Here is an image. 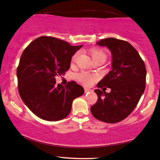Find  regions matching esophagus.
I'll return each mask as SVG.
<instances>
[{"label":"esophagus","instance_id":"esophagus-1","mask_svg":"<svg viewBox=\"0 0 160 160\" xmlns=\"http://www.w3.org/2000/svg\"><path fill=\"white\" fill-rule=\"evenodd\" d=\"M90 89H88V88H85V89H84V92H85V93H87V92H90Z\"/></svg>","mask_w":160,"mask_h":160}]
</instances>
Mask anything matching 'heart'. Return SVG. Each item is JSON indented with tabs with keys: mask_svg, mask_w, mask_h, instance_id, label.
Returning <instances> with one entry per match:
<instances>
[{
	"mask_svg": "<svg viewBox=\"0 0 160 160\" xmlns=\"http://www.w3.org/2000/svg\"><path fill=\"white\" fill-rule=\"evenodd\" d=\"M90 55H91L92 59L96 60V59L98 58H103L105 60L106 59V53L104 50H101V49L98 48H92L90 50ZM77 56H78V53H75V54L72 57V62L73 63L76 62ZM96 77L88 73V72H80L77 75V78H78V81H80L82 83H83L85 85H90V84L92 83V82L95 79Z\"/></svg>",
	"mask_w": 160,
	"mask_h": 160,
	"instance_id": "obj_1",
	"label": "heart"
}]
</instances>
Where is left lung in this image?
Returning <instances> with one entry per match:
<instances>
[{
  "instance_id": "left-lung-1",
  "label": "left lung",
  "mask_w": 160,
  "mask_h": 160,
  "mask_svg": "<svg viewBox=\"0 0 160 160\" xmlns=\"http://www.w3.org/2000/svg\"><path fill=\"white\" fill-rule=\"evenodd\" d=\"M99 46L107 47L112 53V70L98 82V100L90 108L96 119L107 123L122 121L137 107L145 89L146 68L139 52L128 41L114 38L102 39Z\"/></svg>"
}]
</instances>
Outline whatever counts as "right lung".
I'll use <instances>...</instances> for the list:
<instances>
[{
    "label": "right lung",
    "mask_w": 160,
    "mask_h": 160,
    "mask_svg": "<svg viewBox=\"0 0 160 160\" xmlns=\"http://www.w3.org/2000/svg\"><path fill=\"white\" fill-rule=\"evenodd\" d=\"M82 45L72 46L50 36H41L25 48L17 68L18 92L33 113L47 121L67 117L75 98L84 94L76 82L56 84V76L70 69L71 58Z\"/></svg>",
    "instance_id": "obj_1"
}]
</instances>
